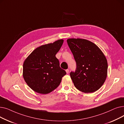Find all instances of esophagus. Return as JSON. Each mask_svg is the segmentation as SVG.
Listing matches in <instances>:
<instances>
[{
  "label": "esophagus",
  "mask_w": 124,
  "mask_h": 124,
  "mask_svg": "<svg viewBox=\"0 0 124 124\" xmlns=\"http://www.w3.org/2000/svg\"><path fill=\"white\" fill-rule=\"evenodd\" d=\"M66 73L68 74V73H69V69H66Z\"/></svg>",
  "instance_id": "esophagus-1"
}]
</instances>
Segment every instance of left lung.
Instances as JSON below:
<instances>
[{"instance_id": "obj_1", "label": "left lung", "mask_w": 124, "mask_h": 124, "mask_svg": "<svg viewBox=\"0 0 124 124\" xmlns=\"http://www.w3.org/2000/svg\"><path fill=\"white\" fill-rule=\"evenodd\" d=\"M67 42L76 63L75 72L70 73L74 86L85 93L95 92L107 76L105 56L95 44L85 39H69Z\"/></svg>"}]
</instances>
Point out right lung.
I'll list each match as a JSON object with an SVG mask.
<instances>
[{"instance_id":"right-lung-1","label":"right lung","mask_w":124,"mask_h":124,"mask_svg":"<svg viewBox=\"0 0 124 124\" xmlns=\"http://www.w3.org/2000/svg\"><path fill=\"white\" fill-rule=\"evenodd\" d=\"M63 40L42 45L34 50L25 60L23 77L29 86L35 92L47 94L56 89L61 83L66 71L60 67L56 54L59 51Z\"/></svg>"}]
</instances>
